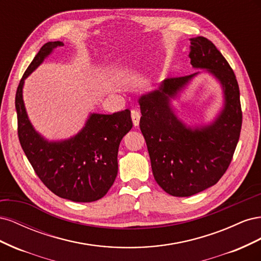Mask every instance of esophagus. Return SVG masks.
I'll list each match as a JSON object with an SVG mask.
<instances>
[{
    "instance_id": "1",
    "label": "esophagus",
    "mask_w": 261,
    "mask_h": 261,
    "mask_svg": "<svg viewBox=\"0 0 261 261\" xmlns=\"http://www.w3.org/2000/svg\"><path fill=\"white\" fill-rule=\"evenodd\" d=\"M139 120H140V113L137 111V110H133L132 111V121L134 126H138L139 125Z\"/></svg>"
}]
</instances>
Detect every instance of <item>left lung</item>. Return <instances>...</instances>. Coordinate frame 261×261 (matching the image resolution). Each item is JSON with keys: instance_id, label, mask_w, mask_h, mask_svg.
Instances as JSON below:
<instances>
[{"instance_id": "left-lung-1", "label": "left lung", "mask_w": 261, "mask_h": 261, "mask_svg": "<svg viewBox=\"0 0 261 261\" xmlns=\"http://www.w3.org/2000/svg\"><path fill=\"white\" fill-rule=\"evenodd\" d=\"M188 75L163 81L158 89L138 98L139 126L145 137L154 179L165 193L188 197L218 183L232 161L242 127L240 88L233 69L204 37L189 39ZM208 72L220 84L224 106L209 124L187 125L171 100L178 98L196 76Z\"/></svg>"}]
</instances>
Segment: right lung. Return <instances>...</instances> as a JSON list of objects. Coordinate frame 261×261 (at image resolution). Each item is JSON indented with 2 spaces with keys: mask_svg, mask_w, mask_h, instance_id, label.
Listing matches in <instances>:
<instances>
[{
  "mask_svg": "<svg viewBox=\"0 0 261 261\" xmlns=\"http://www.w3.org/2000/svg\"><path fill=\"white\" fill-rule=\"evenodd\" d=\"M62 41L42 45L18 85L15 108L18 138L27 159L50 191L75 202H91L106 196L117 175V152L122 138L132 127L129 110L113 114L90 113L74 136L49 140L31 124L22 99L26 78L40 66Z\"/></svg>",
  "mask_w": 261,
  "mask_h": 261,
  "instance_id": "add662e5",
  "label": "right lung"
}]
</instances>
